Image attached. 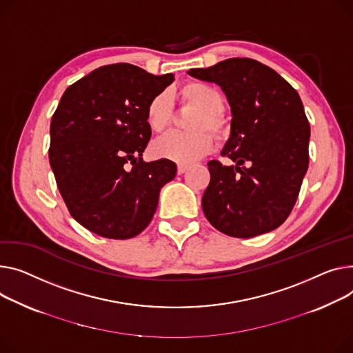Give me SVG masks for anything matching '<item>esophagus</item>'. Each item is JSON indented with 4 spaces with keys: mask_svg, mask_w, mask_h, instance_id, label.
<instances>
[{
    "mask_svg": "<svg viewBox=\"0 0 353 353\" xmlns=\"http://www.w3.org/2000/svg\"><path fill=\"white\" fill-rule=\"evenodd\" d=\"M187 169H189V166H187V164H179V166H177V173L183 174Z\"/></svg>",
    "mask_w": 353,
    "mask_h": 353,
    "instance_id": "esophagus-1",
    "label": "esophagus"
}]
</instances>
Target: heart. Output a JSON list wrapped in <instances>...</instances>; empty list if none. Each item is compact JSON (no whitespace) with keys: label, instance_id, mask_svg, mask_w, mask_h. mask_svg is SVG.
<instances>
[{"label":"heart","instance_id":"1","mask_svg":"<svg viewBox=\"0 0 353 353\" xmlns=\"http://www.w3.org/2000/svg\"><path fill=\"white\" fill-rule=\"evenodd\" d=\"M183 103L200 109L193 117L190 126L194 132H170L153 143V153L180 164H189L213 148V137L204 130L210 129L219 136L225 133V122L221 116L224 98L219 89L204 82H187L179 89ZM146 119L153 132H163L173 119V103L168 92H160L152 98L146 108Z\"/></svg>","mask_w":353,"mask_h":353}]
</instances>
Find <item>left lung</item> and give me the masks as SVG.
I'll return each mask as SVG.
<instances>
[{"mask_svg": "<svg viewBox=\"0 0 353 353\" xmlns=\"http://www.w3.org/2000/svg\"><path fill=\"white\" fill-rule=\"evenodd\" d=\"M187 74L221 86L232 114L221 154L236 166L207 163L204 216L230 237L275 230L292 211L310 163L311 128L298 92L274 69L250 58H230Z\"/></svg>", "mask_w": 353, "mask_h": 353, "instance_id": "left-lung-1", "label": "left lung"}]
</instances>
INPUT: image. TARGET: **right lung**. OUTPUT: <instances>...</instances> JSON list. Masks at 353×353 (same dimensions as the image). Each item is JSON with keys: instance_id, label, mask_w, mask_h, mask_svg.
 <instances>
[{"instance_id": "obj_1", "label": "right lung", "mask_w": 353, "mask_h": 353, "mask_svg": "<svg viewBox=\"0 0 353 353\" xmlns=\"http://www.w3.org/2000/svg\"><path fill=\"white\" fill-rule=\"evenodd\" d=\"M173 81L113 63L63 92L51 121L50 164L70 216L101 237L142 232L160 189L176 176L174 161L142 157L152 136L146 108Z\"/></svg>"}]
</instances>
